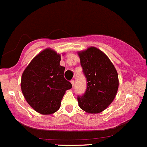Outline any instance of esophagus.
Returning <instances> with one entry per match:
<instances>
[{"label": "esophagus", "instance_id": "esophagus-1", "mask_svg": "<svg viewBox=\"0 0 147 147\" xmlns=\"http://www.w3.org/2000/svg\"><path fill=\"white\" fill-rule=\"evenodd\" d=\"M70 82L72 83V86H73V87H74V84H75V80H72L70 81Z\"/></svg>", "mask_w": 147, "mask_h": 147}]
</instances>
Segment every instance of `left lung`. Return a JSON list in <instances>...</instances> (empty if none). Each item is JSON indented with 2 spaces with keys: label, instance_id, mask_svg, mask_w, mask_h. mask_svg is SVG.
Instances as JSON below:
<instances>
[{
  "label": "left lung",
  "instance_id": "8db88e82",
  "mask_svg": "<svg viewBox=\"0 0 147 147\" xmlns=\"http://www.w3.org/2000/svg\"><path fill=\"white\" fill-rule=\"evenodd\" d=\"M87 89L78 97L81 109L91 114L105 110L115 99L119 86L118 75L107 56L96 47L79 53Z\"/></svg>",
  "mask_w": 147,
  "mask_h": 147
}]
</instances>
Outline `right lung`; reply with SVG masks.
Segmentation results:
<instances>
[{"label": "right lung", "mask_w": 147, "mask_h": 147, "mask_svg": "<svg viewBox=\"0 0 147 147\" xmlns=\"http://www.w3.org/2000/svg\"><path fill=\"white\" fill-rule=\"evenodd\" d=\"M60 55L45 49L32 59L22 75L21 90L36 112L50 115L59 109L65 91L72 87L64 78Z\"/></svg>", "instance_id": "1"}]
</instances>
